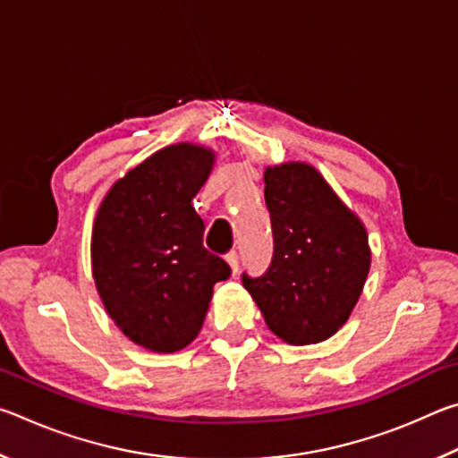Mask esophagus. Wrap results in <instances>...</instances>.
<instances>
[{
	"label": "esophagus",
	"mask_w": 458,
	"mask_h": 458,
	"mask_svg": "<svg viewBox=\"0 0 458 458\" xmlns=\"http://www.w3.org/2000/svg\"><path fill=\"white\" fill-rule=\"evenodd\" d=\"M226 262L232 268V275H238V252L236 250H230L226 254Z\"/></svg>",
	"instance_id": "1"
}]
</instances>
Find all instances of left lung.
I'll return each instance as SVG.
<instances>
[{
  "label": "left lung",
  "instance_id": "obj_1",
  "mask_svg": "<svg viewBox=\"0 0 458 458\" xmlns=\"http://www.w3.org/2000/svg\"><path fill=\"white\" fill-rule=\"evenodd\" d=\"M275 252L262 276L242 275L268 329L291 345L329 339L358 303L369 273L368 232L313 165L267 167Z\"/></svg>",
  "mask_w": 458,
  "mask_h": 458
}]
</instances>
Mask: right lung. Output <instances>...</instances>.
I'll list each match as a JSON object with an SVG mask.
<instances>
[{"instance_id": "1", "label": "right lung", "mask_w": 458, "mask_h": 458, "mask_svg": "<svg viewBox=\"0 0 458 458\" xmlns=\"http://www.w3.org/2000/svg\"><path fill=\"white\" fill-rule=\"evenodd\" d=\"M214 165V151L169 145L121 177L92 228V276L117 327L145 350L190 345L230 267L204 248V220L191 199Z\"/></svg>"}]
</instances>
